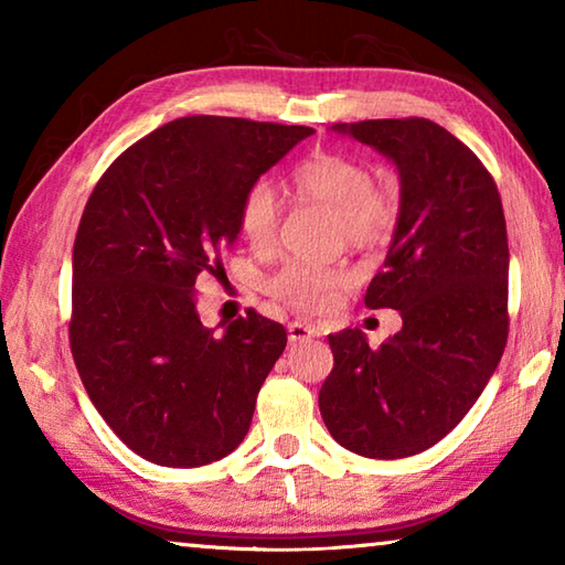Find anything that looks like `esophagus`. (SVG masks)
Listing matches in <instances>:
<instances>
[{"instance_id": "esophagus-1", "label": "esophagus", "mask_w": 565, "mask_h": 565, "mask_svg": "<svg viewBox=\"0 0 565 565\" xmlns=\"http://www.w3.org/2000/svg\"><path fill=\"white\" fill-rule=\"evenodd\" d=\"M313 339V329L306 327L301 321H291L289 323V341L291 343H301V341H309Z\"/></svg>"}]
</instances>
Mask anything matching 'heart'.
<instances>
[{"label": "heart", "mask_w": 565, "mask_h": 565, "mask_svg": "<svg viewBox=\"0 0 565 565\" xmlns=\"http://www.w3.org/2000/svg\"><path fill=\"white\" fill-rule=\"evenodd\" d=\"M291 186L303 202L331 209L339 216V234L353 246H379L394 232L396 199L376 186L374 171L356 159L341 154H313L296 167ZM281 204L266 181L246 189L238 206V224L246 242L259 252L271 248L279 228ZM349 274L337 266L286 264L266 281V291L294 311H321L337 299Z\"/></svg>", "instance_id": "b5f03b06"}]
</instances>
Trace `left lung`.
<instances>
[{
  "label": "left lung",
  "instance_id": "8db88e82",
  "mask_svg": "<svg viewBox=\"0 0 565 565\" xmlns=\"http://www.w3.org/2000/svg\"><path fill=\"white\" fill-rule=\"evenodd\" d=\"M329 131L376 149L398 171L396 228L363 303L401 311L404 327L379 349L359 329L331 333L321 418L353 454L406 458L454 431L503 356L501 196L473 151L428 119H369Z\"/></svg>",
  "mask_w": 565,
  "mask_h": 565
}]
</instances>
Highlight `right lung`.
<instances>
[{
	"label": "right lung",
	"mask_w": 565,
	"mask_h": 565,
	"mask_svg": "<svg viewBox=\"0 0 565 565\" xmlns=\"http://www.w3.org/2000/svg\"><path fill=\"white\" fill-rule=\"evenodd\" d=\"M311 134L181 117L131 145L92 191L72 254V353L102 418L151 463L218 461L252 426L286 331L248 311L216 337L194 286L238 238L246 189Z\"/></svg>",
	"instance_id": "1"
}]
</instances>
